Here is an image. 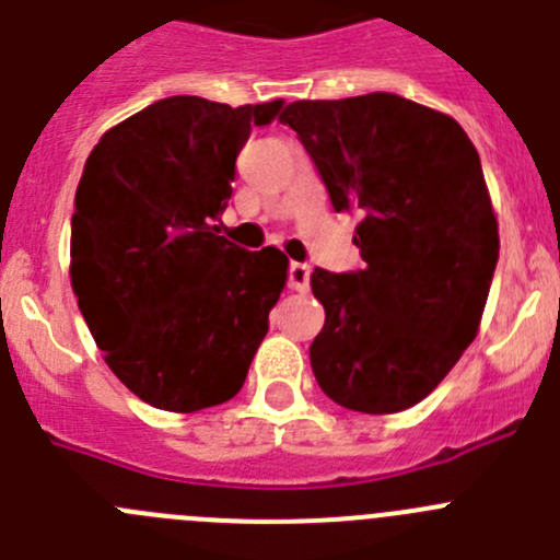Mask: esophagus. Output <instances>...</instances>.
<instances>
[{
    "label": "esophagus",
    "mask_w": 560,
    "mask_h": 560,
    "mask_svg": "<svg viewBox=\"0 0 560 560\" xmlns=\"http://www.w3.org/2000/svg\"><path fill=\"white\" fill-rule=\"evenodd\" d=\"M289 285L294 291H305L311 285V266L307 264H291L289 266Z\"/></svg>",
    "instance_id": "1"
}]
</instances>
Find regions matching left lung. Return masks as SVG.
Wrapping results in <instances>:
<instances>
[{
    "mask_svg": "<svg viewBox=\"0 0 560 560\" xmlns=\"http://www.w3.org/2000/svg\"><path fill=\"white\" fill-rule=\"evenodd\" d=\"M335 211H357L363 266L316 269L318 387L346 409L423 401L472 343L498 266V220L476 145L454 117L393 93L294 101L280 115Z\"/></svg>",
    "mask_w": 560,
    "mask_h": 560,
    "instance_id": "8db88e82",
    "label": "left lung"
}]
</instances>
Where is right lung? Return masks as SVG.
<instances>
[{
    "label": "right lung",
    "instance_id": "1",
    "mask_svg": "<svg viewBox=\"0 0 560 560\" xmlns=\"http://www.w3.org/2000/svg\"><path fill=\"white\" fill-rule=\"evenodd\" d=\"M283 101L173 95L101 137L71 217V285L115 376L167 412L242 390L289 258L217 236L236 156Z\"/></svg>",
    "mask_w": 560,
    "mask_h": 560
}]
</instances>
